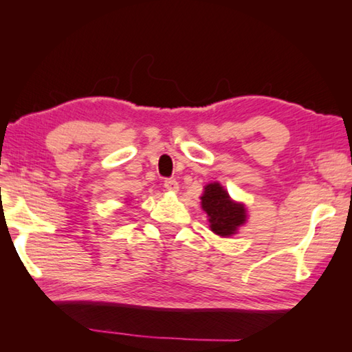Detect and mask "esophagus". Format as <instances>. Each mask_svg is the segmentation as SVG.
Listing matches in <instances>:
<instances>
[{"label":"esophagus","mask_w":352,"mask_h":352,"mask_svg":"<svg viewBox=\"0 0 352 352\" xmlns=\"http://www.w3.org/2000/svg\"><path fill=\"white\" fill-rule=\"evenodd\" d=\"M164 189L168 192H178V183L175 180H172V178H169V180L164 182Z\"/></svg>","instance_id":"obj_1"}]
</instances>
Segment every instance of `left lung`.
Masks as SVG:
<instances>
[{
	"label": "left lung",
	"mask_w": 352,
	"mask_h": 352,
	"mask_svg": "<svg viewBox=\"0 0 352 352\" xmlns=\"http://www.w3.org/2000/svg\"><path fill=\"white\" fill-rule=\"evenodd\" d=\"M201 207L207 213L208 227L221 237L237 234L239 228L245 226L248 219L245 204L231 198L227 189H223V186L218 182L204 186Z\"/></svg>",
	"instance_id": "1"
}]
</instances>
